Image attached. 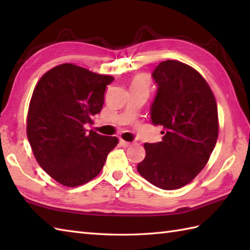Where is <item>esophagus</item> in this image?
Instances as JSON below:
<instances>
[{"label": "esophagus", "instance_id": "1", "mask_svg": "<svg viewBox=\"0 0 250 250\" xmlns=\"http://www.w3.org/2000/svg\"><path fill=\"white\" fill-rule=\"evenodd\" d=\"M119 144H120V146L126 148V147H129V146L131 145V143L125 142V141H124V140H120V141H119Z\"/></svg>", "mask_w": 250, "mask_h": 250}]
</instances>
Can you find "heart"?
Wrapping results in <instances>:
<instances>
[{"label": "heart", "instance_id": "obj_1", "mask_svg": "<svg viewBox=\"0 0 250 250\" xmlns=\"http://www.w3.org/2000/svg\"><path fill=\"white\" fill-rule=\"evenodd\" d=\"M131 87H137V88L147 90L148 91V88H149V82H148L146 76H137L133 79V82H132Z\"/></svg>", "mask_w": 250, "mask_h": 250}]
</instances>
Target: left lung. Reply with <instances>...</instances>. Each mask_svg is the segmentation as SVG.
<instances>
[{
    "label": "left lung",
    "mask_w": 250,
    "mask_h": 250,
    "mask_svg": "<svg viewBox=\"0 0 250 250\" xmlns=\"http://www.w3.org/2000/svg\"><path fill=\"white\" fill-rule=\"evenodd\" d=\"M152 78L157 93L150 120L162 126L163 137L145 143L146 157L137 171L156 187L174 190L189 184L206 166L218 137V111L208 83L185 63H159Z\"/></svg>",
    "instance_id": "obj_1"
}]
</instances>
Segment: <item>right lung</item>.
Instances as JSON below:
<instances>
[{
    "instance_id": "obj_1",
    "label": "right lung",
    "mask_w": 250,
    "mask_h": 250,
    "mask_svg": "<svg viewBox=\"0 0 250 250\" xmlns=\"http://www.w3.org/2000/svg\"><path fill=\"white\" fill-rule=\"evenodd\" d=\"M114 77L64 63L44 74L32 94L26 134L41 167L66 187L86 184L100 174L118 144L84 125L92 124Z\"/></svg>"
}]
</instances>
